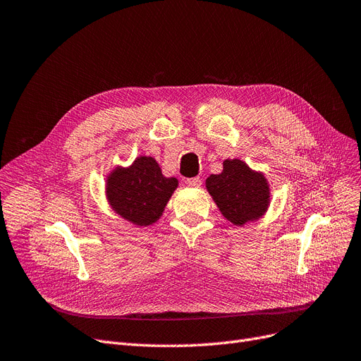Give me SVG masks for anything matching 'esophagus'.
I'll return each instance as SVG.
<instances>
[{"label":"esophagus","instance_id":"34e87169","mask_svg":"<svg viewBox=\"0 0 361 361\" xmlns=\"http://www.w3.org/2000/svg\"><path fill=\"white\" fill-rule=\"evenodd\" d=\"M201 184H202V181L199 177H193V178L185 180V185H189V188H199Z\"/></svg>","mask_w":361,"mask_h":361}]
</instances>
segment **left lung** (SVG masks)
<instances>
[{
  "label": "left lung",
  "mask_w": 361,
  "mask_h": 361,
  "mask_svg": "<svg viewBox=\"0 0 361 361\" xmlns=\"http://www.w3.org/2000/svg\"><path fill=\"white\" fill-rule=\"evenodd\" d=\"M205 188L224 219L235 226L259 220L271 204L268 180L239 159H226L221 173H211Z\"/></svg>",
  "instance_id": "1"
}]
</instances>
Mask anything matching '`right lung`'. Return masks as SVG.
<instances>
[{"mask_svg": "<svg viewBox=\"0 0 361 361\" xmlns=\"http://www.w3.org/2000/svg\"><path fill=\"white\" fill-rule=\"evenodd\" d=\"M178 188V180L165 177L150 156H140L128 168H114L105 183L111 209L126 221L150 226L157 221Z\"/></svg>", "mask_w": 361, "mask_h": 361, "instance_id": "add662e5", "label": "right lung"}]
</instances>
